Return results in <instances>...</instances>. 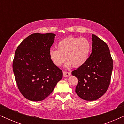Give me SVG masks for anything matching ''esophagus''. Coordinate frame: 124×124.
<instances>
[{
    "instance_id": "34e87169",
    "label": "esophagus",
    "mask_w": 124,
    "mask_h": 124,
    "mask_svg": "<svg viewBox=\"0 0 124 124\" xmlns=\"http://www.w3.org/2000/svg\"><path fill=\"white\" fill-rule=\"evenodd\" d=\"M70 72H66V71H63V76L65 77H68V76H69L70 75Z\"/></svg>"
}]
</instances>
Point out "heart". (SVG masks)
Here are the masks:
<instances>
[{"label":"heart","mask_w":124,"mask_h":124,"mask_svg":"<svg viewBox=\"0 0 124 124\" xmlns=\"http://www.w3.org/2000/svg\"><path fill=\"white\" fill-rule=\"evenodd\" d=\"M91 49L90 42L85 37H69L59 41L58 49H51L49 55L55 66H61L66 61L67 66L75 68L82 66L89 58Z\"/></svg>","instance_id":"heart-1"}]
</instances>
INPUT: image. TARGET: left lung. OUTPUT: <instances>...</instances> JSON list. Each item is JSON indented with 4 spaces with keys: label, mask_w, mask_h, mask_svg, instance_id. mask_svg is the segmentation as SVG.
<instances>
[{
    "label": "left lung",
    "mask_w": 124,
    "mask_h": 124,
    "mask_svg": "<svg viewBox=\"0 0 124 124\" xmlns=\"http://www.w3.org/2000/svg\"><path fill=\"white\" fill-rule=\"evenodd\" d=\"M92 51L87 60L72 72L78 79L75 92L85 100L99 99L108 89L111 82L113 60L109 48L104 41L92 35Z\"/></svg>",
    "instance_id": "left-lung-1"
}]
</instances>
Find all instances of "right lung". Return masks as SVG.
Returning a JSON list of instances; mask_svg holds the SVG:
<instances>
[{"instance_id":"obj_1","label":"right lung","mask_w":124,"mask_h":124,"mask_svg":"<svg viewBox=\"0 0 124 124\" xmlns=\"http://www.w3.org/2000/svg\"><path fill=\"white\" fill-rule=\"evenodd\" d=\"M53 33H34L17 46L13 70L18 89L27 99L39 101L52 93L62 78V70L52 63L49 52Z\"/></svg>"}]
</instances>
